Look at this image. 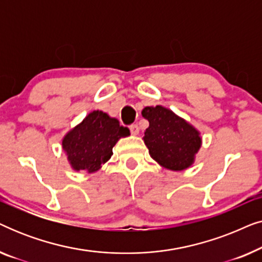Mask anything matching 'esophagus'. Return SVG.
<instances>
[{
	"label": "esophagus",
	"mask_w": 262,
	"mask_h": 262,
	"mask_svg": "<svg viewBox=\"0 0 262 262\" xmlns=\"http://www.w3.org/2000/svg\"><path fill=\"white\" fill-rule=\"evenodd\" d=\"M130 131L132 135H138L139 134V127L137 124H132L130 125Z\"/></svg>",
	"instance_id": "34e87169"
}]
</instances>
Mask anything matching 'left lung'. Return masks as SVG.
Segmentation results:
<instances>
[{
	"mask_svg": "<svg viewBox=\"0 0 262 262\" xmlns=\"http://www.w3.org/2000/svg\"><path fill=\"white\" fill-rule=\"evenodd\" d=\"M142 116L149 121L143 139L152 159L170 170L191 166L202 144L199 132L162 106L145 107Z\"/></svg>",
	"mask_w": 262,
	"mask_h": 262,
	"instance_id": "8db88e82",
	"label": "left lung"
}]
</instances>
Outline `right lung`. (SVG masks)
I'll use <instances>...</instances> for the list:
<instances>
[{
    "label": "right lung",
    "instance_id": "1",
    "mask_svg": "<svg viewBox=\"0 0 262 262\" xmlns=\"http://www.w3.org/2000/svg\"><path fill=\"white\" fill-rule=\"evenodd\" d=\"M128 135L130 130L117 119L94 111L64 137L62 145L75 170L92 173L111 159L118 139Z\"/></svg>",
    "mask_w": 262,
    "mask_h": 262
}]
</instances>
